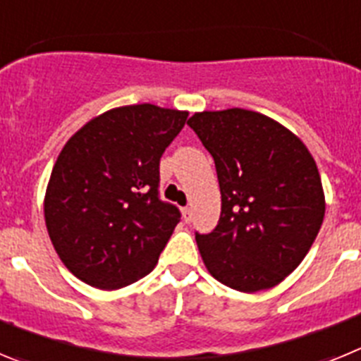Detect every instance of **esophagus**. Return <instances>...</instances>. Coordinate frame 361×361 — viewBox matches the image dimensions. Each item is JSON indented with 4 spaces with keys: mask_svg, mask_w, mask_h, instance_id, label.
Segmentation results:
<instances>
[{
    "mask_svg": "<svg viewBox=\"0 0 361 361\" xmlns=\"http://www.w3.org/2000/svg\"><path fill=\"white\" fill-rule=\"evenodd\" d=\"M191 216H193V213H191V209L188 208H183V219H184V222H191Z\"/></svg>",
    "mask_w": 361,
    "mask_h": 361,
    "instance_id": "34e87169",
    "label": "esophagus"
}]
</instances>
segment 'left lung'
I'll return each instance as SVG.
<instances>
[{"label": "left lung", "mask_w": 361, "mask_h": 361, "mask_svg": "<svg viewBox=\"0 0 361 361\" xmlns=\"http://www.w3.org/2000/svg\"><path fill=\"white\" fill-rule=\"evenodd\" d=\"M212 153L219 224L195 233L208 271L244 293L282 282L304 260L324 222L325 200L311 153L282 124L242 108L188 121Z\"/></svg>", "instance_id": "8db88e82"}]
</instances>
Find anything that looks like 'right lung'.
I'll return each mask as SVG.
<instances>
[{"mask_svg": "<svg viewBox=\"0 0 361 361\" xmlns=\"http://www.w3.org/2000/svg\"><path fill=\"white\" fill-rule=\"evenodd\" d=\"M188 111L153 104L85 124L54 164L44 197L50 240L79 280L119 289L155 267L180 212L161 199V157Z\"/></svg>", "mask_w": 361, "mask_h": 361, "instance_id": "1", "label": "right lung"}]
</instances>
